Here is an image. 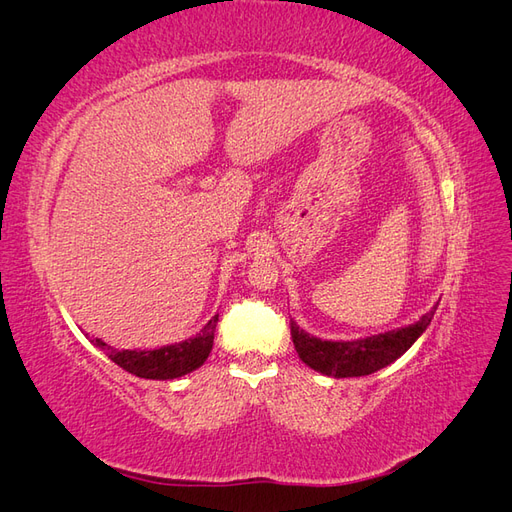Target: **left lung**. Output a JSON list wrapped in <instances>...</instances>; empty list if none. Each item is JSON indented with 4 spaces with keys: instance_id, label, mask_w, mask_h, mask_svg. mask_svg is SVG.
Wrapping results in <instances>:
<instances>
[{
    "instance_id": "obj_1",
    "label": "left lung",
    "mask_w": 512,
    "mask_h": 512,
    "mask_svg": "<svg viewBox=\"0 0 512 512\" xmlns=\"http://www.w3.org/2000/svg\"><path fill=\"white\" fill-rule=\"evenodd\" d=\"M436 309L438 305H433L429 314L408 327L352 339V342H342V339L331 342V339L314 337L299 329L294 320H290V335L299 359L314 371L331 378H359L397 361L425 333Z\"/></svg>"
}]
</instances>
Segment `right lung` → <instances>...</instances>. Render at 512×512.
I'll list each match as a JSON object with an SVG mask.
<instances>
[{
	"label": "right lung",
	"instance_id": "1",
	"mask_svg": "<svg viewBox=\"0 0 512 512\" xmlns=\"http://www.w3.org/2000/svg\"><path fill=\"white\" fill-rule=\"evenodd\" d=\"M215 324H218V316H213L205 324V329L196 333V337L156 350H115L113 346L104 344L102 339H96L94 346L102 348L108 359L138 378L175 380L190 374V371L198 369L207 361L213 348Z\"/></svg>",
	"mask_w": 512,
	"mask_h": 512
}]
</instances>
